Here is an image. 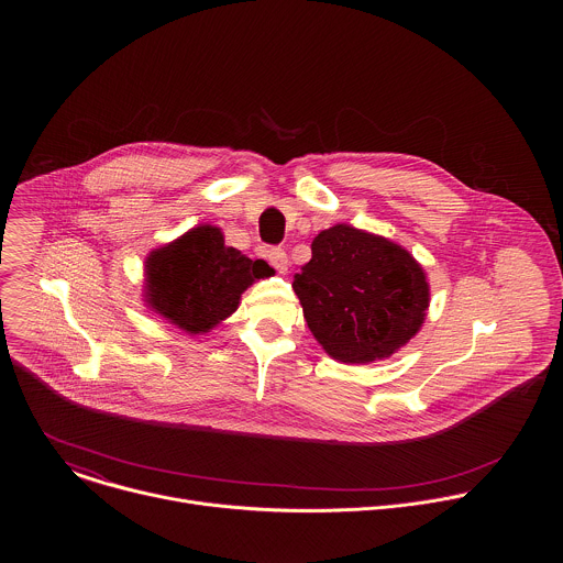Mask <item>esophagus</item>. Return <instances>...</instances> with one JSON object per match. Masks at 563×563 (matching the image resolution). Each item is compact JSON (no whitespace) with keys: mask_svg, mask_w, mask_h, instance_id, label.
Segmentation results:
<instances>
[{"mask_svg":"<svg viewBox=\"0 0 563 563\" xmlns=\"http://www.w3.org/2000/svg\"><path fill=\"white\" fill-rule=\"evenodd\" d=\"M266 257H268V262H271V266L277 271V273H288V253L284 251V249H279V246H273V249H268L266 251Z\"/></svg>","mask_w":563,"mask_h":563,"instance_id":"1","label":"esophagus"}]
</instances>
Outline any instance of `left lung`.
I'll list each match as a JSON object with an SVG mask.
<instances>
[{
	"label": "left lung",
	"mask_w": 563,
	"mask_h": 563,
	"mask_svg": "<svg viewBox=\"0 0 563 563\" xmlns=\"http://www.w3.org/2000/svg\"><path fill=\"white\" fill-rule=\"evenodd\" d=\"M292 288L324 353L344 364L390 357L422 327L429 284L401 244L346 223L322 230Z\"/></svg>",
	"instance_id": "obj_1"
}]
</instances>
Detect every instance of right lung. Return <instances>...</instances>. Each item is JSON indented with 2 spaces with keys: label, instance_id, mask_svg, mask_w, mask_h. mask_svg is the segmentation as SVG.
<instances>
[{
  "label": "right lung",
  "instance_id": "1",
  "mask_svg": "<svg viewBox=\"0 0 563 563\" xmlns=\"http://www.w3.org/2000/svg\"><path fill=\"white\" fill-rule=\"evenodd\" d=\"M273 268L225 246L223 232L199 225L152 251L145 262L147 306L186 333H206L239 310L241 295Z\"/></svg>",
  "mask_w": 563,
  "mask_h": 563
}]
</instances>
